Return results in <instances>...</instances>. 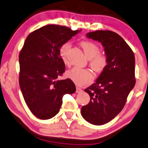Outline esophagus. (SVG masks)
<instances>
[{
  "label": "esophagus",
  "mask_w": 148,
  "mask_h": 148,
  "mask_svg": "<svg viewBox=\"0 0 148 148\" xmlns=\"http://www.w3.org/2000/svg\"><path fill=\"white\" fill-rule=\"evenodd\" d=\"M83 92V90H82L81 88H79V87H77L76 92H77V93H80V92Z\"/></svg>",
  "instance_id": "1"
}]
</instances>
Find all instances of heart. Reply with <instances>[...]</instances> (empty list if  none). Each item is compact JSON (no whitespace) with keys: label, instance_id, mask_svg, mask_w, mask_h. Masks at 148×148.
<instances>
[{"label":"heart","instance_id":"heart-1","mask_svg":"<svg viewBox=\"0 0 148 148\" xmlns=\"http://www.w3.org/2000/svg\"><path fill=\"white\" fill-rule=\"evenodd\" d=\"M81 45L85 55L90 59V67L97 72L103 71L107 65V58L105 54L99 52L100 48L99 45L90 41H82ZM71 44L69 42H67L61 45L59 49V53L61 60L66 65H69L68 53ZM67 76L79 86L87 85L93 79V73L90 69L77 67L69 70L67 72Z\"/></svg>","mask_w":148,"mask_h":148}]
</instances>
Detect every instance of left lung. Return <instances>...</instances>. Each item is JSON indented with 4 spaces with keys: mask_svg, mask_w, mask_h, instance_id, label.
<instances>
[{
    "mask_svg": "<svg viewBox=\"0 0 148 148\" xmlns=\"http://www.w3.org/2000/svg\"><path fill=\"white\" fill-rule=\"evenodd\" d=\"M87 36L103 44L107 65L96 83L85 90L90 99L82 107L81 115L90 124L102 125L120 112L134 87L135 57L123 38L114 32L97 30Z\"/></svg>",
    "mask_w": 148,
    "mask_h": 148,
    "instance_id": "left-lung-1",
    "label": "left lung"
}]
</instances>
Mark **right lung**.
Masks as SVG:
<instances>
[{
	"instance_id": "obj_1",
	"label": "right lung",
	"mask_w": 148,
	"mask_h": 148,
	"mask_svg": "<svg viewBox=\"0 0 148 148\" xmlns=\"http://www.w3.org/2000/svg\"><path fill=\"white\" fill-rule=\"evenodd\" d=\"M81 30L47 25L32 32L25 40L19 53V84L27 106L38 119L55 116L63 95L75 92L70 79L57 80L65 70L59 49Z\"/></svg>"
}]
</instances>
